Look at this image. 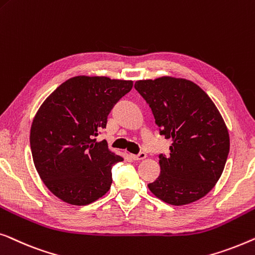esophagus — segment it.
Instances as JSON below:
<instances>
[{"label":"esophagus","instance_id":"34e87169","mask_svg":"<svg viewBox=\"0 0 255 255\" xmlns=\"http://www.w3.org/2000/svg\"><path fill=\"white\" fill-rule=\"evenodd\" d=\"M131 158L134 160H142L146 158V153L145 152H139L137 155H131Z\"/></svg>","mask_w":255,"mask_h":255}]
</instances>
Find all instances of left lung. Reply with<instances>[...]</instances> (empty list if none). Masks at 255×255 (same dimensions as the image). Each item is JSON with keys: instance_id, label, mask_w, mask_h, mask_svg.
Returning a JSON list of instances; mask_svg holds the SVG:
<instances>
[{"instance_id": "left-lung-1", "label": "left lung", "mask_w": 255, "mask_h": 255, "mask_svg": "<svg viewBox=\"0 0 255 255\" xmlns=\"http://www.w3.org/2000/svg\"><path fill=\"white\" fill-rule=\"evenodd\" d=\"M135 89L149 104L160 135L171 138L159 156L160 174L150 192L172 206L195 202L215 187L230 150L228 127L210 97L194 82L172 76L139 80Z\"/></svg>"}]
</instances>
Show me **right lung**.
<instances>
[{"mask_svg": "<svg viewBox=\"0 0 255 255\" xmlns=\"http://www.w3.org/2000/svg\"><path fill=\"white\" fill-rule=\"evenodd\" d=\"M131 88L132 81L80 75L59 85L39 107L31 125L32 158L57 199L87 206L109 192L112 165L124 158L96 136Z\"/></svg>", "mask_w": 255, "mask_h": 255, "instance_id": "obj_1", "label": "right lung"}]
</instances>
